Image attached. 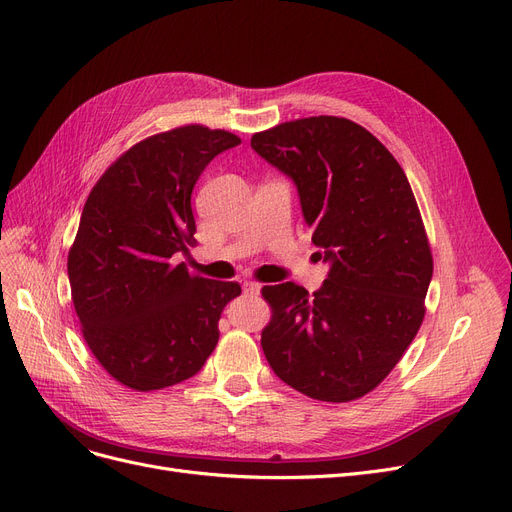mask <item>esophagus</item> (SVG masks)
Segmentation results:
<instances>
[{
  "mask_svg": "<svg viewBox=\"0 0 512 512\" xmlns=\"http://www.w3.org/2000/svg\"><path fill=\"white\" fill-rule=\"evenodd\" d=\"M258 291H260V283H256V281L243 283V294H258Z\"/></svg>",
  "mask_w": 512,
  "mask_h": 512,
  "instance_id": "1",
  "label": "esophagus"
}]
</instances>
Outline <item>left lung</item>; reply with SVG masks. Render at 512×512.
<instances>
[{"label":"left lung","mask_w":512,"mask_h":512,"mask_svg":"<svg viewBox=\"0 0 512 512\" xmlns=\"http://www.w3.org/2000/svg\"><path fill=\"white\" fill-rule=\"evenodd\" d=\"M252 150L298 187L329 275L262 287L271 323L262 350L308 398L350 402L389 375L415 339L433 275L423 218L398 160L367 129L310 116L254 133Z\"/></svg>","instance_id":"8db88e82"}]
</instances>
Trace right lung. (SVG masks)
I'll use <instances>...</instances> for the list:
<instances>
[{
	"mask_svg": "<svg viewBox=\"0 0 512 512\" xmlns=\"http://www.w3.org/2000/svg\"><path fill=\"white\" fill-rule=\"evenodd\" d=\"M241 139L185 125L135 143L95 183L68 252L72 304L97 362L137 392L196 375L218 344L239 283L189 275L191 191L214 156Z\"/></svg>",
	"mask_w": 512,
	"mask_h": 512,
	"instance_id": "right-lung-1",
	"label": "right lung"
}]
</instances>
